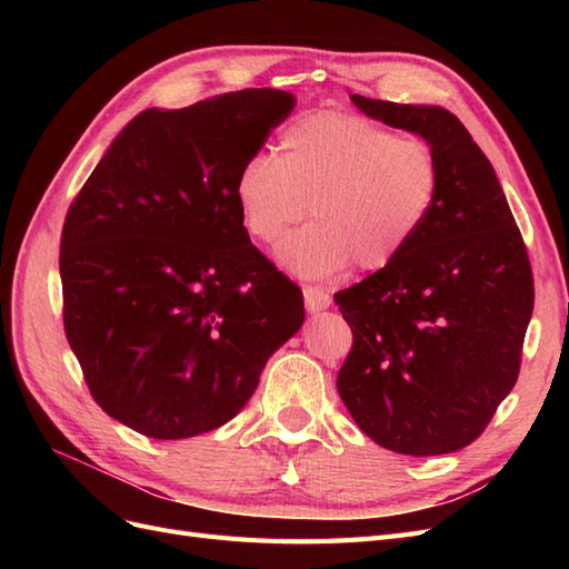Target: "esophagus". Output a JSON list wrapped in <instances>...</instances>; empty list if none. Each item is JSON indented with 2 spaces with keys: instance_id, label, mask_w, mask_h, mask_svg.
I'll list each match as a JSON object with an SVG mask.
<instances>
[{
  "instance_id": "34e87169",
  "label": "esophagus",
  "mask_w": 569,
  "mask_h": 569,
  "mask_svg": "<svg viewBox=\"0 0 569 569\" xmlns=\"http://www.w3.org/2000/svg\"><path fill=\"white\" fill-rule=\"evenodd\" d=\"M303 301H306V308L311 313H318V311H322V308H327V306L332 303L330 291L322 289V287H316V284H306L303 287Z\"/></svg>"
}]
</instances>
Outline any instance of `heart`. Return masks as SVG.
<instances>
[{"instance_id":"1","label":"heart","mask_w":569,"mask_h":569,"mask_svg":"<svg viewBox=\"0 0 569 569\" xmlns=\"http://www.w3.org/2000/svg\"><path fill=\"white\" fill-rule=\"evenodd\" d=\"M439 161L416 137L341 113H308L282 130L280 157L256 153L237 176L244 230L274 244L306 216L313 222L280 247V263L325 280L356 263L377 272L399 261L439 194Z\"/></svg>"}]
</instances>
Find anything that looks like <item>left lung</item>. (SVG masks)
I'll list each match as a JSON object with an SVG mask.
<instances>
[{
  "label": "left lung",
  "instance_id": "8db88e82",
  "mask_svg": "<svg viewBox=\"0 0 569 569\" xmlns=\"http://www.w3.org/2000/svg\"><path fill=\"white\" fill-rule=\"evenodd\" d=\"M351 101L425 137L441 182L399 261L335 295L353 332L337 389L385 449L453 453L485 432L518 382L533 308L527 247L489 159L451 111Z\"/></svg>",
  "mask_w": 569,
  "mask_h": 569
}]
</instances>
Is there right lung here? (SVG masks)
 Instances as JSON below:
<instances>
[{
    "mask_svg": "<svg viewBox=\"0 0 569 569\" xmlns=\"http://www.w3.org/2000/svg\"><path fill=\"white\" fill-rule=\"evenodd\" d=\"M295 104L249 88L147 109L66 213V339L92 399L134 432L187 439L226 425L303 322L301 289L251 244L234 197Z\"/></svg>",
    "mask_w": 569,
    "mask_h": 569,
    "instance_id": "1",
    "label": "right lung"
}]
</instances>
